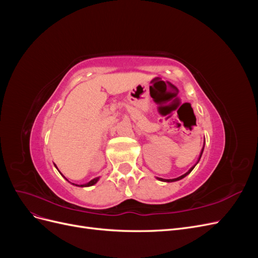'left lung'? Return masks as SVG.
<instances>
[{"mask_svg": "<svg viewBox=\"0 0 258 258\" xmlns=\"http://www.w3.org/2000/svg\"><path fill=\"white\" fill-rule=\"evenodd\" d=\"M204 148H205V145H204V147H202V150H201V152H200V155H199V158H198V160H197V162L195 163V165L187 171L186 173H184L183 175H181V176H178V177H176V178H170V179H166V178H161V177H157V179H159V181H161V182H168V183H171V182H176V181H179V179H182V178H184L186 175H188L191 171H192V169L196 167V165L197 163L199 162V160H200V158H201V156H202V153H204Z\"/></svg>", "mask_w": 258, "mask_h": 258, "instance_id": "1", "label": "left lung"}]
</instances>
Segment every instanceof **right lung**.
<instances>
[{"label":"right lung","mask_w":258,"mask_h":258,"mask_svg":"<svg viewBox=\"0 0 258 258\" xmlns=\"http://www.w3.org/2000/svg\"><path fill=\"white\" fill-rule=\"evenodd\" d=\"M57 168V167H56ZM59 171V170H58ZM59 172H60V171H59ZM62 176H63V175H62ZM64 177V176H63ZM66 178V177H64ZM99 178L100 177H96V178H92L91 179V181L90 182H88V183H86V184H82V185H77V184H74V183H72L73 185H75V186H80V187H89V186H92V185H95L98 181H99ZM67 179V178H66ZM67 181H68V179H67Z\"/></svg>","instance_id":"right-lung-1"}]
</instances>
